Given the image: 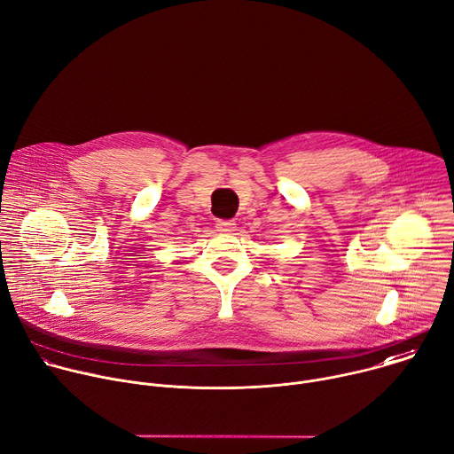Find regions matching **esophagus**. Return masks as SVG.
Wrapping results in <instances>:
<instances>
[{
    "mask_svg": "<svg viewBox=\"0 0 454 454\" xmlns=\"http://www.w3.org/2000/svg\"><path fill=\"white\" fill-rule=\"evenodd\" d=\"M217 230L219 231H233L235 230V221H230V219H221L217 221Z\"/></svg>",
    "mask_w": 454,
    "mask_h": 454,
    "instance_id": "esophagus-1",
    "label": "esophagus"
}]
</instances>
